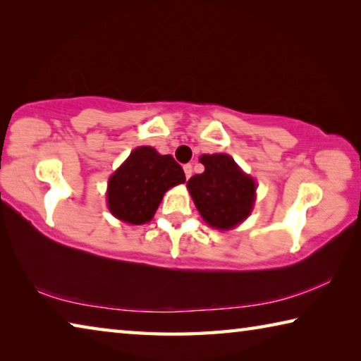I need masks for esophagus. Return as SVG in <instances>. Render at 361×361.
Returning <instances> with one entry per match:
<instances>
[{"label":"esophagus","mask_w":361,"mask_h":361,"mask_svg":"<svg viewBox=\"0 0 361 361\" xmlns=\"http://www.w3.org/2000/svg\"><path fill=\"white\" fill-rule=\"evenodd\" d=\"M183 170H185L186 178H188V180L191 178V175H192V166H191V164H186V166H183Z\"/></svg>","instance_id":"obj_1"}]
</instances>
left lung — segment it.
<instances>
[{
    "label": "left lung",
    "instance_id": "left-lung-1",
    "mask_svg": "<svg viewBox=\"0 0 361 361\" xmlns=\"http://www.w3.org/2000/svg\"><path fill=\"white\" fill-rule=\"evenodd\" d=\"M204 173L188 180V189L202 218L213 228L232 229L252 212L256 183L228 154H204Z\"/></svg>",
    "mask_w": 361,
    "mask_h": 361
}]
</instances>
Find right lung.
<instances>
[{
  "instance_id": "1",
  "label": "right lung",
  "mask_w": 361,
  "mask_h": 361,
  "mask_svg": "<svg viewBox=\"0 0 361 361\" xmlns=\"http://www.w3.org/2000/svg\"><path fill=\"white\" fill-rule=\"evenodd\" d=\"M185 181V172L172 156L142 146L130 152L108 181L109 212L126 223H148L164 192Z\"/></svg>"
}]
</instances>
